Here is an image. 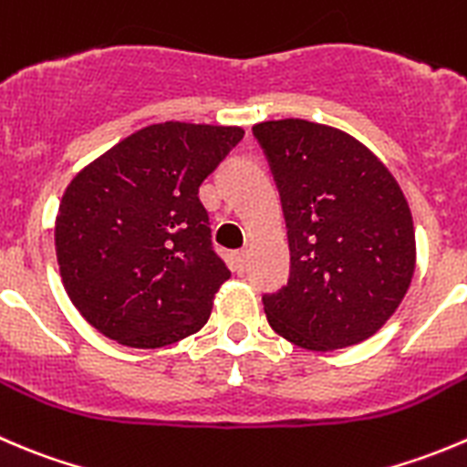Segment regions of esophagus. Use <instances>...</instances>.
I'll return each instance as SVG.
<instances>
[{"label": "esophagus", "instance_id": "1", "mask_svg": "<svg viewBox=\"0 0 467 467\" xmlns=\"http://www.w3.org/2000/svg\"><path fill=\"white\" fill-rule=\"evenodd\" d=\"M230 265H233V271L244 274V266H246V251H234L233 255H230Z\"/></svg>", "mask_w": 467, "mask_h": 467}]
</instances>
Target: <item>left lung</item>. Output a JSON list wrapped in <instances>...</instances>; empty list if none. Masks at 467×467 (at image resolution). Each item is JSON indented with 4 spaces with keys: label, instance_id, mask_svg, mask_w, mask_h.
Wrapping results in <instances>:
<instances>
[{
    "label": "left lung",
    "instance_id": "1",
    "mask_svg": "<svg viewBox=\"0 0 467 467\" xmlns=\"http://www.w3.org/2000/svg\"><path fill=\"white\" fill-rule=\"evenodd\" d=\"M283 202L289 280L266 294L269 326L310 351L372 337L400 307L415 271L404 192L368 146L301 119L253 125Z\"/></svg>",
    "mask_w": 467,
    "mask_h": 467
}]
</instances>
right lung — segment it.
<instances>
[{
    "label": "right lung",
    "instance_id": "obj_1",
    "mask_svg": "<svg viewBox=\"0 0 467 467\" xmlns=\"http://www.w3.org/2000/svg\"><path fill=\"white\" fill-rule=\"evenodd\" d=\"M242 128L148 125L79 171L54 221L58 274L95 330L160 348L207 324L228 266L212 251L202 180Z\"/></svg>",
    "mask_w": 467,
    "mask_h": 467
}]
</instances>
